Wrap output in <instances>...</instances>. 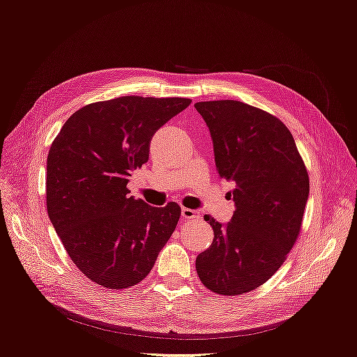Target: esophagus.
<instances>
[{
    "mask_svg": "<svg viewBox=\"0 0 357 357\" xmlns=\"http://www.w3.org/2000/svg\"><path fill=\"white\" fill-rule=\"evenodd\" d=\"M181 218L185 220H192V219H197L199 218V213L195 210H190V208H181Z\"/></svg>",
    "mask_w": 357,
    "mask_h": 357,
    "instance_id": "obj_1",
    "label": "esophagus"
}]
</instances>
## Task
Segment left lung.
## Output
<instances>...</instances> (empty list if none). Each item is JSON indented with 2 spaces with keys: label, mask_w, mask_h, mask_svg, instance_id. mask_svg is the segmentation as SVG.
<instances>
[{
  "label": "left lung",
  "mask_w": 357,
  "mask_h": 357,
  "mask_svg": "<svg viewBox=\"0 0 357 357\" xmlns=\"http://www.w3.org/2000/svg\"><path fill=\"white\" fill-rule=\"evenodd\" d=\"M195 109L213 138L222 178L235 183V211L222 225L211 215L214 238L197 257L202 284L218 295H241L268 282L301 232L310 180L287 126L241 101H202Z\"/></svg>",
  "instance_id": "8db88e82"
}]
</instances>
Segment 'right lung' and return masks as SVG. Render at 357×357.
Wrapping results in <instances>:
<instances>
[{"mask_svg":"<svg viewBox=\"0 0 357 357\" xmlns=\"http://www.w3.org/2000/svg\"><path fill=\"white\" fill-rule=\"evenodd\" d=\"M188 98L121 96L68 117L49 150V219L74 265L107 289H126L153 268L180 219L129 197V176L149 160L150 139Z\"/></svg>","mask_w":357,"mask_h":357,"instance_id":"obj_1","label":"right lung"}]
</instances>
